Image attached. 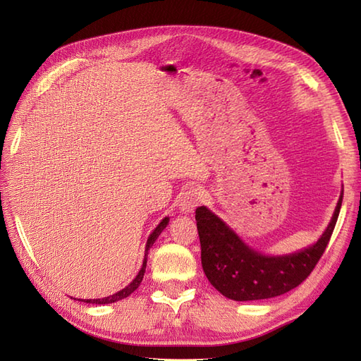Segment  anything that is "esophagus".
Instances as JSON below:
<instances>
[{"instance_id":"1","label":"esophagus","mask_w":361,"mask_h":361,"mask_svg":"<svg viewBox=\"0 0 361 361\" xmlns=\"http://www.w3.org/2000/svg\"><path fill=\"white\" fill-rule=\"evenodd\" d=\"M203 200V192L197 188H190L179 195V209L182 212H192Z\"/></svg>"}]
</instances>
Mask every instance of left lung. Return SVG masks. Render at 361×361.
<instances>
[{
	"mask_svg": "<svg viewBox=\"0 0 361 361\" xmlns=\"http://www.w3.org/2000/svg\"><path fill=\"white\" fill-rule=\"evenodd\" d=\"M342 199L341 194L331 221L318 243L288 256L257 253L206 206L197 207L195 221L202 247V267L207 280L224 297L235 301L272 298L297 288L310 276L329 245Z\"/></svg>",
	"mask_w": 361,
	"mask_h": 361,
	"instance_id": "1",
	"label": "left lung"
}]
</instances>
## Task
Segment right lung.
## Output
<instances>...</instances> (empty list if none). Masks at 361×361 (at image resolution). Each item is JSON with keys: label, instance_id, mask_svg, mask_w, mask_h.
<instances>
[{"label": "right lung", "instance_id": "1", "mask_svg": "<svg viewBox=\"0 0 361 361\" xmlns=\"http://www.w3.org/2000/svg\"><path fill=\"white\" fill-rule=\"evenodd\" d=\"M169 224V218L166 216L164 218V220L158 224V227L155 228L154 232H152V235L149 236V239H147V245H146V256L149 255V250H150V247L154 245V243L157 241L158 239V236L161 235V232L164 231V228H166V226ZM145 271H146V257H145V262H143V267H141V269H140V272H138V276L129 283V285L125 288V289H122V290H118L117 293H114V295H110V297H105V298H97V300H78V301H82V302H92V304H110V302H116V301H118V300H123V298H126V297H129L130 293H133L138 286H140V283H141V280H143V276H145Z\"/></svg>", "mask_w": 361, "mask_h": 361}]
</instances>
